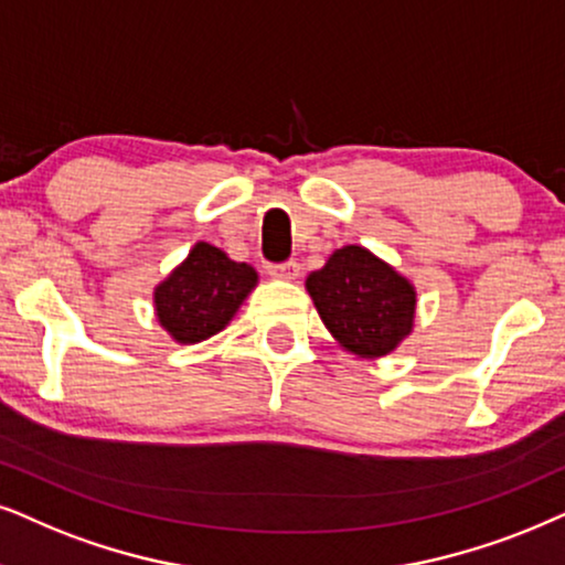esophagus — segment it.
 <instances>
[{
	"label": "esophagus",
	"instance_id": "obj_1",
	"mask_svg": "<svg viewBox=\"0 0 565 565\" xmlns=\"http://www.w3.org/2000/svg\"><path fill=\"white\" fill-rule=\"evenodd\" d=\"M270 274H274L276 278H281V281H295V278L299 276V263L297 260L281 263V266L270 268Z\"/></svg>",
	"mask_w": 565,
	"mask_h": 565
}]
</instances>
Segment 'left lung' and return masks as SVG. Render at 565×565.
<instances>
[{"label":"left lung","mask_w":565,"mask_h":565,"mask_svg":"<svg viewBox=\"0 0 565 565\" xmlns=\"http://www.w3.org/2000/svg\"><path fill=\"white\" fill-rule=\"evenodd\" d=\"M305 289L335 344L360 360L396 352L414 331L417 289L404 274L362 245L333 249Z\"/></svg>","instance_id":"left-lung-1"}]
</instances>
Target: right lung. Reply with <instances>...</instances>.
I'll list each match as a JSON object with an SVG mask.
<instances>
[{
    "label": "right lung",
    "instance_id": "add662e5",
    "mask_svg": "<svg viewBox=\"0 0 565 565\" xmlns=\"http://www.w3.org/2000/svg\"><path fill=\"white\" fill-rule=\"evenodd\" d=\"M258 281L253 266L195 242L188 258L153 287L156 320L177 344H200L232 323Z\"/></svg>",
    "mask_w": 565,
    "mask_h": 565
}]
</instances>
